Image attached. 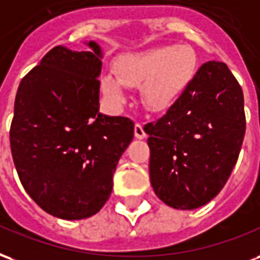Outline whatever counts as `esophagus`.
Segmentation results:
<instances>
[{
    "mask_svg": "<svg viewBox=\"0 0 260 260\" xmlns=\"http://www.w3.org/2000/svg\"><path fill=\"white\" fill-rule=\"evenodd\" d=\"M134 136L137 138H144L147 134L144 132L143 124L141 123H136V126H134Z\"/></svg>",
    "mask_w": 260,
    "mask_h": 260,
    "instance_id": "1",
    "label": "esophagus"
}]
</instances>
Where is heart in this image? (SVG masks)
<instances>
[{
    "label": "heart",
    "instance_id": "1",
    "mask_svg": "<svg viewBox=\"0 0 260 260\" xmlns=\"http://www.w3.org/2000/svg\"><path fill=\"white\" fill-rule=\"evenodd\" d=\"M197 58L188 45H166L123 56L115 75H105L102 90L113 104L126 101V87L141 82V101L148 111L162 112L173 104L195 75Z\"/></svg>",
    "mask_w": 260,
    "mask_h": 260
}]
</instances>
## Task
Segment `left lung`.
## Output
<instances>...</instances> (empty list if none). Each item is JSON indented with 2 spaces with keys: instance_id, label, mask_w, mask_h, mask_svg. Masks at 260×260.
<instances>
[{
  "instance_id": "left-lung-1",
  "label": "left lung",
  "mask_w": 260,
  "mask_h": 260,
  "mask_svg": "<svg viewBox=\"0 0 260 260\" xmlns=\"http://www.w3.org/2000/svg\"><path fill=\"white\" fill-rule=\"evenodd\" d=\"M245 124L240 83L226 63H204L164 116L144 126L159 200L176 209L213 200L236 166Z\"/></svg>"
}]
</instances>
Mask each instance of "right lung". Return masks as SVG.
<instances>
[{
    "label": "right lung",
    "mask_w": 260,
    "mask_h": 260,
    "mask_svg": "<svg viewBox=\"0 0 260 260\" xmlns=\"http://www.w3.org/2000/svg\"><path fill=\"white\" fill-rule=\"evenodd\" d=\"M55 47L19 84L9 130L19 180L47 213L79 220L100 212L134 137V122L100 113L101 50Z\"/></svg>",
    "instance_id": "1"
}]
</instances>
